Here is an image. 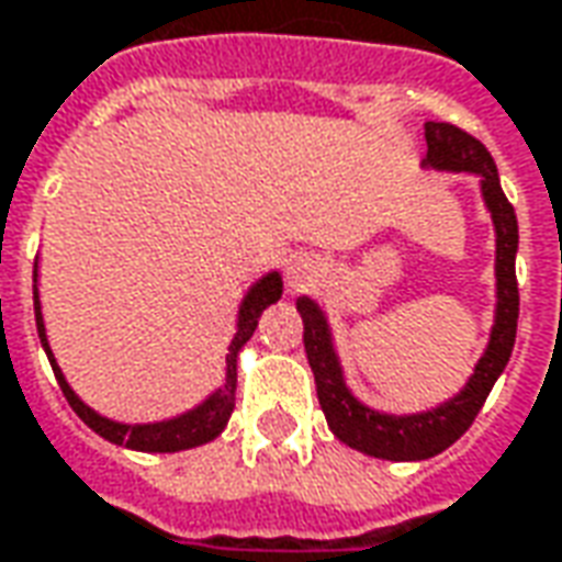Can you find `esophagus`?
Listing matches in <instances>:
<instances>
[{
	"mask_svg": "<svg viewBox=\"0 0 562 562\" xmlns=\"http://www.w3.org/2000/svg\"><path fill=\"white\" fill-rule=\"evenodd\" d=\"M319 277V265L310 255H294L289 265V289H304Z\"/></svg>",
	"mask_w": 562,
	"mask_h": 562,
	"instance_id": "obj_1",
	"label": "esophagus"
}]
</instances>
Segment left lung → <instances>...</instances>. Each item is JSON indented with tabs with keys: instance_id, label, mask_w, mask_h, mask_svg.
I'll return each instance as SVG.
<instances>
[{
	"instance_id": "1",
	"label": "left lung",
	"mask_w": 562,
	"mask_h": 562,
	"mask_svg": "<svg viewBox=\"0 0 562 562\" xmlns=\"http://www.w3.org/2000/svg\"><path fill=\"white\" fill-rule=\"evenodd\" d=\"M423 170L438 172H465L477 179L481 200L493 218L496 234V310H493V328L486 337L481 359L474 371L445 402L431 404L426 411L411 414H390L364 404L356 392L349 390L344 362L337 356L335 331L325 310L310 297H297V313L304 319V349L307 362L316 376V395H319L322 414L328 419V429L359 453L390 462H417V459L438 457L441 450L459 441L472 426L477 411L484 407L493 383L499 380L505 364L512 359L514 335H517V313H520V294L514 277V258H517V215L499 186L496 160L490 158L484 145L474 136L462 133L453 124H435L426 121V158L419 164Z\"/></svg>"
}]
</instances>
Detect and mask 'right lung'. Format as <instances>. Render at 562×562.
I'll return each mask as SVG.
<instances>
[{"label": "right lung", "mask_w": 562, "mask_h": 562, "mask_svg": "<svg viewBox=\"0 0 562 562\" xmlns=\"http://www.w3.org/2000/svg\"><path fill=\"white\" fill-rule=\"evenodd\" d=\"M282 297V273L277 268L268 270L265 277L246 289L243 294L240 307H237V328L231 337V347L225 356V380L215 386L203 402L194 407H188L182 414L167 419H151V423H121V419L103 417L100 411H93L88 402L78 398V392L69 386V380L63 374V368L57 364V356L48 344V331H45V316H42V297H38V258H35L33 268V307H35V328H38V340L42 349L48 356L54 376L60 383L63 395L69 407L76 411L78 417L88 423L90 429L97 431L100 438L112 441L117 447H127V450H139V453H179V450H191V447L210 445L213 438H218L225 431L227 419L234 414V395H237V359H240V349L246 347V340L252 337L258 328V316L277 304Z\"/></svg>", "instance_id": "obj_1"}]
</instances>
